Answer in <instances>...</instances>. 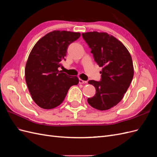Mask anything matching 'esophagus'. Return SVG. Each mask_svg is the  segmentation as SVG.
Masks as SVG:
<instances>
[{
	"instance_id": "esophagus-1",
	"label": "esophagus",
	"mask_w": 157,
	"mask_h": 157,
	"mask_svg": "<svg viewBox=\"0 0 157 157\" xmlns=\"http://www.w3.org/2000/svg\"><path fill=\"white\" fill-rule=\"evenodd\" d=\"M87 81H84L82 79H79V84H86Z\"/></svg>"
}]
</instances>
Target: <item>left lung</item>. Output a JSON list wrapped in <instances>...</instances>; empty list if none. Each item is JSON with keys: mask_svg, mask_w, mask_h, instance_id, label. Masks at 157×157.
I'll use <instances>...</instances> for the list:
<instances>
[{"mask_svg": "<svg viewBox=\"0 0 157 157\" xmlns=\"http://www.w3.org/2000/svg\"><path fill=\"white\" fill-rule=\"evenodd\" d=\"M82 35L95 61L102 67L101 81H88L96 88V94L88 98V103L98 110H108L122 100L130 86L134 77L131 55L119 40L107 33L93 31Z\"/></svg>", "mask_w": 157, "mask_h": 157, "instance_id": "8db88e82", "label": "left lung"}]
</instances>
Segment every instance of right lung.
<instances>
[{"mask_svg": "<svg viewBox=\"0 0 157 157\" xmlns=\"http://www.w3.org/2000/svg\"><path fill=\"white\" fill-rule=\"evenodd\" d=\"M80 33L53 31L37 41L31 50L25 69V81L32 99L44 109H54L64 100L71 86L78 84L77 77L59 71L68 46Z\"/></svg>", "mask_w": 157, "mask_h": 157, "instance_id": "right-lung-1", "label": "right lung"}]
</instances>
